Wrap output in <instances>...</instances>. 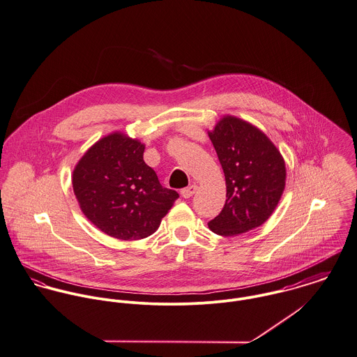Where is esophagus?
<instances>
[{"label": "esophagus", "instance_id": "1", "mask_svg": "<svg viewBox=\"0 0 357 357\" xmlns=\"http://www.w3.org/2000/svg\"><path fill=\"white\" fill-rule=\"evenodd\" d=\"M196 190H197V185L192 184V185H190V187L181 190V196L185 197V199H188V197H191V196L196 192Z\"/></svg>", "mask_w": 357, "mask_h": 357}]
</instances>
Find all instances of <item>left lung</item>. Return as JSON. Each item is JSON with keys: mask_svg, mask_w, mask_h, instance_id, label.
I'll return each mask as SVG.
<instances>
[{"mask_svg": "<svg viewBox=\"0 0 357 357\" xmlns=\"http://www.w3.org/2000/svg\"><path fill=\"white\" fill-rule=\"evenodd\" d=\"M208 137L227 181L225 206L208 227L220 236H236L260 227L285 188L281 153L261 130L233 116L221 119Z\"/></svg>", "mask_w": 357, "mask_h": 357, "instance_id": "1", "label": "left lung"}]
</instances>
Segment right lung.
Masks as SVG:
<instances>
[{
	"mask_svg": "<svg viewBox=\"0 0 357 357\" xmlns=\"http://www.w3.org/2000/svg\"><path fill=\"white\" fill-rule=\"evenodd\" d=\"M143 153L137 139L113 132L91 146L73 169V192L83 214L120 240L153 234L178 197L161 185Z\"/></svg>",
	"mask_w": 357,
	"mask_h": 357,
	"instance_id": "obj_1",
	"label": "right lung"
}]
</instances>
